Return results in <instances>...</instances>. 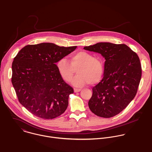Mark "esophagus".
I'll list each match as a JSON object with an SVG mask.
<instances>
[{
  "mask_svg": "<svg viewBox=\"0 0 152 152\" xmlns=\"http://www.w3.org/2000/svg\"><path fill=\"white\" fill-rule=\"evenodd\" d=\"M80 91H81L80 89H77V88H75V89H74L75 92H80Z\"/></svg>",
  "mask_w": 152,
  "mask_h": 152,
  "instance_id": "34e87169",
  "label": "esophagus"
}]
</instances>
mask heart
Returning a JSON list of instances; mask_svg holds the SVG:
<instances>
[{
    "label": "heart",
    "instance_id": "b5f03b06",
    "mask_svg": "<svg viewBox=\"0 0 152 152\" xmlns=\"http://www.w3.org/2000/svg\"><path fill=\"white\" fill-rule=\"evenodd\" d=\"M69 62L65 58L57 63V69L61 77L66 82L72 80L77 69V75L73 81L76 86L88 83L93 85L101 81L104 74V64L101 58L86 51H81L72 54Z\"/></svg>",
    "mask_w": 152,
    "mask_h": 152
}]
</instances>
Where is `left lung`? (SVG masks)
Wrapping results in <instances>:
<instances>
[{
	"mask_svg": "<svg viewBox=\"0 0 152 152\" xmlns=\"http://www.w3.org/2000/svg\"><path fill=\"white\" fill-rule=\"evenodd\" d=\"M83 48L100 53L105 59L103 79L92 88L89 107L99 117H113L124 110L137 94L142 77L139 57L124 44L98 42Z\"/></svg>",
	"mask_w": 152,
	"mask_h": 152,
	"instance_id": "8db88e82",
	"label": "left lung"
}]
</instances>
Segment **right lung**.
<instances>
[{"label": "right lung", "instance_id": "right-lung-1", "mask_svg": "<svg viewBox=\"0 0 152 152\" xmlns=\"http://www.w3.org/2000/svg\"><path fill=\"white\" fill-rule=\"evenodd\" d=\"M76 47L49 42L27 45L14 58L12 83L19 102L34 115L53 119L67 109L74 91L60 76L56 63Z\"/></svg>", "mask_w": 152, "mask_h": 152}]
</instances>
